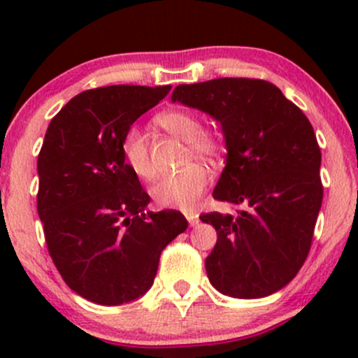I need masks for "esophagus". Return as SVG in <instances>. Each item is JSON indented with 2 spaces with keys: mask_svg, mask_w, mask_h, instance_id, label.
Masks as SVG:
<instances>
[{
  "mask_svg": "<svg viewBox=\"0 0 358 358\" xmlns=\"http://www.w3.org/2000/svg\"><path fill=\"white\" fill-rule=\"evenodd\" d=\"M187 220H188V224L192 225V227H195L196 224H199L200 222V219H199V213H193V212H190V213H187Z\"/></svg>",
  "mask_w": 358,
  "mask_h": 358,
  "instance_id": "esophagus-1",
  "label": "esophagus"
}]
</instances>
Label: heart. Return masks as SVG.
Segmentation results:
<instances>
[{
  "mask_svg": "<svg viewBox=\"0 0 358 358\" xmlns=\"http://www.w3.org/2000/svg\"><path fill=\"white\" fill-rule=\"evenodd\" d=\"M156 122L171 136L182 139L187 145L183 155V168L180 173L163 176L151 187V196L159 207L192 208L200 200L210 183V170L203 162H217L225 151V141L217 129L203 127L202 119L188 109H171L159 114ZM121 151L127 168L141 180L155 176V165L145 131L131 126L121 141Z\"/></svg>",
  "mask_w": 358,
  "mask_h": 358,
  "instance_id": "1",
  "label": "heart"
}]
</instances>
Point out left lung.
Returning a JSON list of instances; mask_svg holds the SVG:
<instances>
[{
	"label": "left lung",
	"mask_w": 358,
	"mask_h": 358,
	"mask_svg": "<svg viewBox=\"0 0 358 358\" xmlns=\"http://www.w3.org/2000/svg\"><path fill=\"white\" fill-rule=\"evenodd\" d=\"M171 101L222 124L227 165L213 199L236 213L208 212L217 242L205 259L210 282L234 298L285 287L310 254L323 200L322 151L311 122L276 85L248 77L182 84Z\"/></svg>",
	"instance_id": "1"
}]
</instances>
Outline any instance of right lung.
Returning <instances> with one entry per match:
<instances>
[{
  "instance_id": "right-lung-1",
  "label": "right lung",
  "mask_w": 358,
  "mask_h": 358,
  "mask_svg": "<svg viewBox=\"0 0 358 358\" xmlns=\"http://www.w3.org/2000/svg\"><path fill=\"white\" fill-rule=\"evenodd\" d=\"M171 85H109L80 92L48 124L38 155L36 210L62 279L82 298L114 306L153 285L162 250L188 222L148 212L150 195L127 168L122 136Z\"/></svg>"
}]
</instances>
